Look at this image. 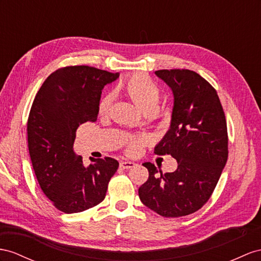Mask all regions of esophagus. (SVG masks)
<instances>
[{
  "label": "esophagus",
  "mask_w": 261,
  "mask_h": 261,
  "mask_svg": "<svg viewBox=\"0 0 261 261\" xmlns=\"http://www.w3.org/2000/svg\"><path fill=\"white\" fill-rule=\"evenodd\" d=\"M137 164L135 162H131V161H122L121 163H120V166H121L122 169H131V168H135Z\"/></svg>",
  "instance_id": "1"
}]
</instances>
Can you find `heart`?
Returning a JSON list of instances; mask_svg holds the SVG:
<instances>
[{"instance_id":"b5f03b06","label":"heart","mask_w":261,"mask_h":261,"mask_svg":"<svg viewBox=\"0 0 261 261\" xmlns=\"http://www.w3.org/2000/svg\"><path fill=\"white\" fill-rule=\"evenodd\" d=\"M123 91L131 101L145 115H152L158 111L161 102V91L159 87L145 75H135L129 78L123 85ZM112 101V96H106L99 103V113L106 115L109 111ZM125 151L129 154H135L140 146L146 142L143 136H131L124 139Z\"/></svg>"}]
</instances>
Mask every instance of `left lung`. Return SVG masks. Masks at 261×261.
<instances>
[{"mask_svg":"<svg viewBox=\"0 0 261 261\" xmlns=\"http://www.w3.org/2000/svg\"><path fill=\"white\" fill-rule=\"evenodd\" d=\"M155 75L172 89L174 106L170 129L154 153L172 155L177 169L163 174L143 163L149 178L139 197L159 215L181 217L202 208L216 188L228 158L227 124L216 90L197 72L162 69Z\"/></svg>","mask_w":261,"mask_h":261,"instance_id":"1","label":"left lung"}]
</instances>
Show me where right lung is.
Instances as JSON below:
<instances>
[{
	"label": "right lung",
	"mask_w": 261,
	"mask_h": 261,
	"mask_svg": "<svg viewBox=\"0 0 261 261\" xmlns=\"http://www.w3.org/2000/svg\"><path fill=\"white\" fill-rule=\"evenodd\" d=\"M119 77L89 66H68L47 77L36 93L28 120L31 161L44 194L66 214L101 203L119 162L92 159L85 166L73 151L76 131L95 122L101 90Z\"/></svg>",
	"instance_id": "right-lung-1"
}]
</instances>
